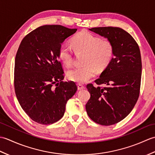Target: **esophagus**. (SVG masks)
Masks as SVG:
<instances>
[{
  "label": "esophagus",
  "instance_id": "esophagus-1",
  "mask_svg": "<svg viewBox=\"0 0 155 155\" xmlns=\"http://www.w3.org/2000/svg\"><path fill=\"white\" fill-rule=\"evenodd\" d=\"M77 87H78V90H83V89H84V88H85V87L84 86V85L81 84H78Z\"/></svg>",
  "mask_w": 155,
  "mask_h": 155
}]
</instances>
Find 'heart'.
I'll list each match as a JSON object with an SVG mask.
<instances>
[{
	"label": "heart",
	"mask_w": 155,
	"mask_h": 155,
	"mask_svg": "<svg viewBox=\"0 0 155 155\" xmlns=\"http://www.w3.org/2000/svg\"><path fill=\"white\" fill-rule=\"evenodd\" d=\"M72 46L77 52H85L82 67L71 69L67 72L70 81L84 83L93 78L98 71H103L109 64L114 54V48L111 42L101 39L87 31H82L73 37ZM58 57L63 63L70 67L73 61L72 52L68 46L62 43L58 49Z\"/></svg>",
	"instance_id": "heart-1"
}]
</instances>
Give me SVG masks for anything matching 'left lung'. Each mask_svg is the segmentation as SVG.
<instances>
[{
  "label": "left lung",
  "instance_id": "8db88e82",
  "mask_svg": "<svg viewBox=\"0 0 155 155\" xmlns=\"http://www.w3.org/2000/svg\"><path fill=\"white\" fill-rule=\"evenodd\" d=\"M89 30L107 38L114 48L109 64L94 81L104 87L87 85L91 94L86 104L88 117L95 123L109 126L127 117L139 98L142 74L140 52L135 40L123 28L108 27Z\"/></svg>",
  "mask_w": 155,
  "mask_h": 155
}]
</instances>
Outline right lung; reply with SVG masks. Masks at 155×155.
<instances>
[{
    "mask_svg": "<svg viewBox=\"0 0 155 155\" xmlns=\"http://www.w3.org/2000/svg\"><path fill=\"white\" fill-rule=\"evenodd\" d=\"M77 31L61 25L41 26L20 44L15 63L16 96L23 110L39 124L60 120L68 100L77 90L74 82L62 81L58 57L60 45Z\"/></svg>",
    "mask_w": 155,
    "mask_h": 155,
    "instance_id": "add662e5",
    "label": "right lung"
}]
</instances>
